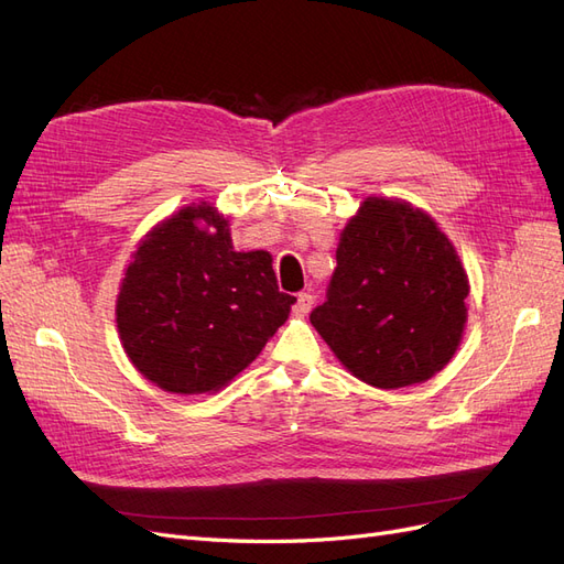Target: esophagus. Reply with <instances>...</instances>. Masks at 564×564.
Returning a JSON list of instances; mask_svg holds the SVG:
<instances>
[{"label": "esophagus", "mask_w": 564, "mask_h": 564, "mask_svg": "<svg viewBox=\"0 0 564 564\" xmlns=\"http://www.w3.org/2000/svg\"><path fill=\"white\" fill-rule=\"evenodd\" d=\"M313 303H315V296H313V294H308V292H301V294L296 296V303H294V313H296L299 317H305V315L311 313Z\"/></svg>", "instance_id": "esophagus-1"}]
</instances>
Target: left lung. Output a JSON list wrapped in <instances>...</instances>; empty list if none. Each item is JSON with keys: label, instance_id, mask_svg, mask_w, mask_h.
Segmentation results:
<instances>
[{"label": "left lung", "instance_id": "obj_1", "mask_svg": "<svg viewBox=\"0 0 564 564\" xmlns=\"http://www.w3.org/2000/svg\"><path fill=\"white\" fill-rule=\"evenodd\" d=\"M468 275L435 220L367 197L336 249L313 327L352 377L383 390L429 381L464 336Z\"/></svg>", "mask_w": 564, "mask_h": 564}]
</instances>
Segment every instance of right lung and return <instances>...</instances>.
Returning <instances> with one entry per match:
<instances>
[{
    "mask_svg": "<svg viewBox=\"0 0 564 564\" xmlns=\"http://www.w3.org/2000/svg\"><path fill=\"white\" fill-rule=\"evenodd\" d=\"M294 296L280 292L268 251H235L228 220L191 204L133 251L117 296L131 365L166 392L228 386L275 334Z\"/></svg>",
    "mask_w": 564,
    "mask_h": 564,
    "instance_id": "right-lung-1",
    "label": "right lung"
}]
</instances>
